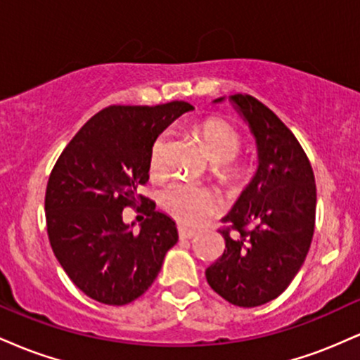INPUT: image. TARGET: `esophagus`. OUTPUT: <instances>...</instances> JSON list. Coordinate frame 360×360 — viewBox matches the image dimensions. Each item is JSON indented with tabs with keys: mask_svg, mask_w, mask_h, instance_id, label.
<instances>
[{
	"mask_svg": "<svg viewBox=\"0 0 360 360\" xmlns=\"http://www.w3.org/2000/svg\"><path fill=\"white\" fill-rule=\"evenodd\" d=\"M177 232H179L181 240H188V238L196 237V232H194V230L186 229V226H179V229H177Z\"/></svg>",
	"mask_w": 360,
	"mask_h": 360,
	"instance_id": "obj_1",
	"label": "esophagus"
}]
</instances>
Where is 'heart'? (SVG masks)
I'll list each match as a JSON object with an SVG mask.
<instances>
[{"label": "heart", "mask_w": 360, "mask_h": 360, "mask_svg": "<svg viewBox=\"0 0 360 360\" xmlns=\"http://www.w3.org/2000/svg\"><path fill=\"white\" fill-rule=\"evenodd\" d=\"M200 134L212 160L223 162V167L229 174L237 172V166H233L232 159L240 148L238 131L230 123L223 122L220 118H210L200 125ZM166 140V135H160L152 143L148 164H150V171L154 174L164 171ZM160 203L177 221L196 226L208 220L217 212L218 198L212 189L205 188V186L177 179L164 189L162 196H160Z\"/></svg>", "instance_id": "b5f03b06"}]
</instances>
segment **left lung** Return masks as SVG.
Returning <instances> with one entry per match:
<instances>
[{"label": "left lung", "instance_id": "obj_1", "mask_svg": "<svg viewBox=\"0 0 360 360\" xmlns=\"http://www.w3.org/2000/svg\"><path fill=\"white\" fill-rule=\"evenodd\" d=\"M229 101L254 135L257 171L223 217L240 237L223 230L225 250L206 269V281L229 303L254 308L278 298L303 266L315 230L316 186L300 142L266 105L249 94ZM249 222L256 226L247 233Z\"/></svg>", "mask_w": 360, "mask_h": 360}]
</instances>
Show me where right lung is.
<instances>
[{"label": "right lung", "mask_w": 360, "mask_h": 360, "mask_svg": "<svg viewBox=\"0 0 360 360\" xmlns=\"http://www.w3.org/2000/svg\"><path fill=\"white\" fill-rule=\"evenodd\" d=\"M191 110L186 101L108 106L57 159L45 193L49 240L62 269L89 298L131 303L150 288L176 245V221L139 188L148 181L152 143ZM135 204L148 214L139 234L131 230L134 222L122 221V208Z\"/></svg>", "instance_id": "right-lung-1"}]
</instances>
